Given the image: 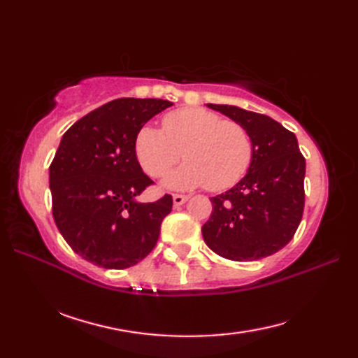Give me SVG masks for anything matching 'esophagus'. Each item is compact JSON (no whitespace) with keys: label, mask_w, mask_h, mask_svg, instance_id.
<instances>
[{"label":"esophagus","mask_w":358,"mask_h":358,"mask_svg":"<svg viewBox=\"0 0 358 358\" xmlns=\"http://www.w3.org/2000/svg\"><path fill=\"white\" fill-rule=\"evenodd\" d=\"M189 200L187 195H180V194H175L173 195V206H181V204H185Z\"/></svg>","instance_id":"1"}]
</instances>
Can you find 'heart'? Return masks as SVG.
I'll return each instance as SVG.
<instances>
[{"mask_svg":"<svg viewBox=\"0 0 358 358\" xmlns=\"http://www.w3.org/2000/svg\"><path fill=\"white\" fill-rule=\"evenodd\" d=\"M135 157L152 177H162L183 155L187 162L164 178L173 191L208 186L224 191L245 177L254 158L248 131L214 112L186 108L167 113L163 131L143 126L135 136Z\"/></svg>","mask_w":358,"mask_h":358,"instance_id":"obj_1","label":"heart"}]
</instances>
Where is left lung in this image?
I'll return each mask as SVG.
<instances>
[{"label": "left lung", "instance_id": "1", "mask_svg": "<svg viewBox=\"0 0 358 358\" xmlns=\"http://www.w3.org/2000/svg\"><path fill=\"white\" fill-rule=\"evenodd\" d=\"M206 106L246 129L254 158L237 185L210 199L204 243L227 260H260L285 248L301 222L305 157L296 136L271 117L229 104Z\"/></svg>", "mask_w": 358, "mask_h": 358}]
</instances>
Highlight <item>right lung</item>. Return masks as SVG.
Segmentation results:
<instances>
[{
    "instance_id": "obj_1",
    "label": "right lung",
    "mask_w": 358,
    "mask_h": 358,
    "mask_svg": "<svg viewBox=\"0 0 358 358\" xmlns=\"http://www.w3.org/2000/svg\"><path fill=\"white\" fill-rule=\"evenodd\" d=\"M173 103L118 98L73 123L49 167L52 214L75 252L106 269H126L157 245L172 196L136 201L152 180L135 157V136Z\"/></svg>"
}]
</instances>
